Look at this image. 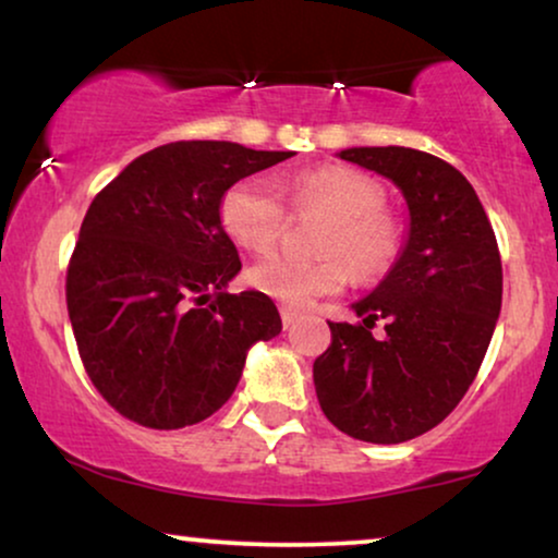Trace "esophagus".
<instances>
[{"label": "esophagus", "mask_w": 558, "mask_h": 558, "mask_svg": "<svg viewBox=\"0 0 558 558\" xmlns=\"http://www.w3.org/2000/svg\"><path fill=\"white\" fill-rule=\"evenodd\" d=\"M279 315H281V325H284V328H292V325L296 323V317H300V313L292 307H281Z\"/></svg>", "instance_id": "1"}]
</instances>
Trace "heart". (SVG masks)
I'll return each mask as SVG.
<instances>
[{
    "mask_svg": "<svg viewBox=\"0 0 558 558\" xmlns=\"http://www.w3.org/2000/svg\"><path fill=\"white\" fill-rule=\"evenodd\" d=\"M287 199L294 213L320 209L328 215L315 251L317 258L269 256L253 264L248 284L284 307L302 310L338 294L353 279L376 281L402 253V226L385 207V190L349 166H317L289 179ZM220 226L245 251L266 253L287 226V207L264 179L248 177L228 186L220 199Z\"/></svg>",
    "mask_w": 558,
    "mask_h": 558,
    "instance_id": "1",
    "label": "heart"
}]
</instances>
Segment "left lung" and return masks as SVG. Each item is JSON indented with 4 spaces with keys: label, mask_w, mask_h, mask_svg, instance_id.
<instances>
[{
    "label": "left lung",
    "mask_w": 558,
    "mask_h": 558,
    "mask_svg": "<svg viewBox=\"0 0 558 558\" xmlns=\"http://www.w3.org/2000/svg\"><path fill=\"white\" fill-rule=\"evenodd\" d=\"M410 207V235L389 277L353 305L361 323H328L313 379L325 417L366 444H404L451 415L489 349L502 305V262L474 186L415 148H349ZM376 319L388 336L376 342Z\"/></svg>",
    "instance_id": "left-lung-1"
}]
</instances>
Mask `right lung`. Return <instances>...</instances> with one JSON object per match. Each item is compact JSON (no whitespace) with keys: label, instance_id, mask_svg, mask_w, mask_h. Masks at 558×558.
<instances>
[{"label":"right lung","instance_id":"1","mask_svg":"<svg viewBox=\"0 0 558 558\" xmlns=\"http://www.w3.org/2000/svg\"><path fill=\"white\" fill-rule=\"evenodd\" d=\"M289 156L226 141L166 143L92 199L66 305L86 374L122 417L156 430L205 421L233 395L245 351L279 336L269 296L226 292L241 258L220 226V199Z\"/></svg>","mask_w":558,"mask_h":558}]
</instances>
